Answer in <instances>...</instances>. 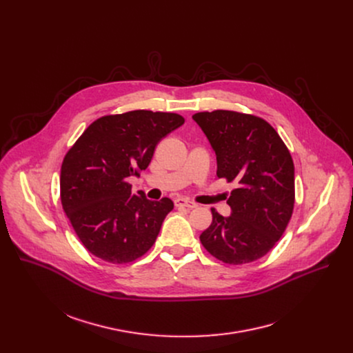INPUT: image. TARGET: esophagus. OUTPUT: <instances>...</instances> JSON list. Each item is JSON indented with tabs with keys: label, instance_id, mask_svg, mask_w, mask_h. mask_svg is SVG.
Masks as SVG:
<instances>
[{
	"label": "esophagus",
	"instance_id": "34e87169",
	"mask_svg": "<svg viewBox=\"0 0 353 353\" xmlns=\"http://www.w3.org/2000/svg\"><path fill=\"white\" fill-rule=\"evenodd\" d=\"M176 207H187V208H196L198 205L194 203V201L190 199H184V198H176L174 199Z\"/></svg>",
	"mask_w": 353,
	"mask_h": 353
}]
</instances>
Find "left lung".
I'll return each mask as SVG.
<instances>
[{"label": "left lung", "mask_w": 353, "mask_h": 353, "mask_svg": "<svg viewBox=\"0 0 353 353\" xmlns=\"http://www.w3.org/2000/svg\"><path fill=\"white\" fill-rule=\"evenodd\" d=\"M210 139L216 176L237 188L223 218L211 208L212 223L199 236L211 256L241 265L264 257L283 234L294 207V165L275 128L261 117L233 110L195 113Z\"/></svg>", "instance_id": "8db88e82"}]
</instances>
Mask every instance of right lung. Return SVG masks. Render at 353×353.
Instances as JSON below:
<instances>
[{
	"label": "right lung",
	"mask_w": 353,
	"mask_h": 353,
	"mask_svg": "<svg viewBox=\"0 0 353 353\" xmlns=\"http://www.w3.org/2000/svg\"><path fill=\"white\" fill-rule=\"evenodd\" d=\"M184 124L177 113L132 110L94 120L64 157L61 205L90 254L127 264L154 245L173 201L132 192L128 177L152 161L162 138Z\"/></svg>",
	"instance_id": "right-lung-1"
}]
</instances>
